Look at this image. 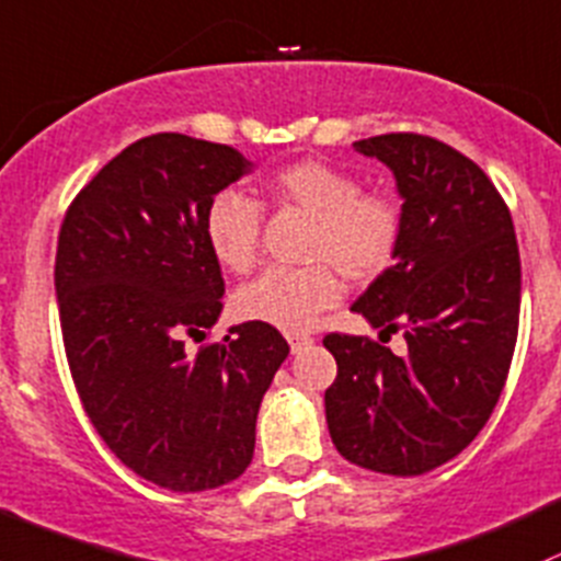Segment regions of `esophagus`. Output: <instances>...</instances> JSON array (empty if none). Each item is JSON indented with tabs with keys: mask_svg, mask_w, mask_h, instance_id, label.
Wrapping results in <instances>:
<instances>
[{
	"mask_svg": "<svg viewBox=\"0 0 561 561\" xmlns=\"http://www.w3.org/2000/svg\"><path fill=\"white\" fill-rule=\"evenodd\" d=\"M286 340H288V345H291V353H302L305 347H310L312 342H316L310 334H299V331L297 334H288Z\"/></svg>",
	"mask_w": 561,
	"mask_h": 561,
	"instance_id": "34e87169",
	"label": "esophagus"
}]
</instances>
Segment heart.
Here are the masks:
<instances>
[{
	"instance_id": "heart-1",
	"label": "heart",
	"mask_w": 561,
	"mask_h": 561,
	"mask_svg": "<svg viewBox=\"0 0 561 561\" xmlns=\"http://www.w3.org/2000/svg\"><path fill=\"white\" fill-rule=\"evenodd\" d=\"M280 208H297L316 219L307 267H275L234 294V312L251 323L305 331L323 310L342 299L345 283H375L399 259L403 208L385 192H360L358 176L323 160L280 165L264 182ZM262 206L240 190H221L208 201L203 232L210 254L230 273L256 267L262 249Z\"/></svg>"
}]
</instances>
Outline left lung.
Masks as SVG:
<instances>
[{"label": "left lung", "mask_w": 561, "mask_h": 561, "mask_svg": "<svg viewBox=\"0 0 561 561\" xmlns=\"http://www.w3.org/2000/svg\"><path fill=\"white\" fill-rule=\"evenodd\" d=\"M393 171L403 243L355 312L403 331L396 355L371 336L331 331V442L345 460L420 476L460 455L503 393L519 334L522 262L514 221L484 171L438 138L385 134L355 141Z\"/></svg>", "instance_id": "1"}]
</instances>
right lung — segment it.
<instances>
[{"instance_id":"add662e5","label":"right lung","mask_w":561,"mask_h":561,"mask_svg":"<svg viewBox=\"0 0 561 561\" xmlns=\"http://www.w3.org/2000/svg\"><path fill=\"white\" fill-rule=\"evenodd\" d=\"M227 147L184 134L138 138L66 208L56 251L61 334L77 396L130 471L173 492L238 479L288 342L240 323L186 355L221 312L225 278L203 216L249 173Z\"/></svg>"}]
</instances>
